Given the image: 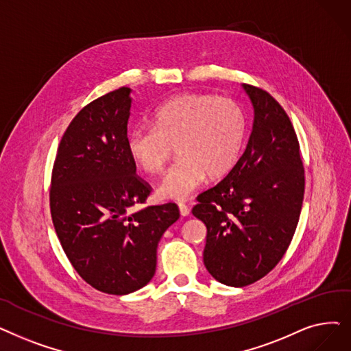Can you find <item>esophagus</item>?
I'll return each instance as SVG.
<instances>
[{"label":"esophagus","mask_w":351,"mask_h":351,"mask_svg":"<svg viewBox=\"0 0 351 351\" xmlns=\"http://www.w3.org/2000/svg\"><path fill=\"white\" fill-rule=\"evenodd\" d=\"M179 212H180L182 217H188L191 209H189V206L185 205V204H179Z\"/></svg>","instance_id":"obj_1"}]
</instances>
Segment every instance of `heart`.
I'll return each instance as SVG.
<instances>
[{
    "label": "heart",
    "instance_id": "b5f03b06",
    "mask_svg": "<svg viewBox=\"0 0 351 351\" xmlns=\"http://www.w3.org/2000/svg\"><path fill=\"white\" fill-rule=\"evenodd\" d=\"M245 139V117L231 99L212 95H179L162 104L154 125L128 134V150L141 169L160 173L176 146L180 159L166 173L158 193L184 201L205 176L219 179L239 160Z\"/></svg>",
    "mask_w": 351,
    "mask_h": 351
}]
</instances>
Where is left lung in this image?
Returning <instances> with one entry per match:
<instances>
[{"label":"left lung","instance_id":"1","mask_svg":"<svg viewBox=\"0 0 351 351\" xmlns=\"http://www.w3.org/2000/svg\"><path fill=\"white\" fill-rule=\"evenodd\" d=\"M254 108L248 145L234 169L196 197L206 225L204 264L217 281L245 287L276 267L294 237L304 199L300 143L281 104L242 84Z\"/></svg>","mask_w":351,"mask_h":351}]
</instances>
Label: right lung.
I'll list each match as a JSON object with an SVG mask.
<instances>
[{"instance_id":"1","label":"right lung","mask_w":351,"mask_h":351,"mask_svg":"<svg viewBox=\"0 0 351 351\" xmlns=\"http://www.w3.org/2000/svg\"><path fill=\"white\" fill-rule=\"evenodd\" d=\"M130 91L120 87L75 114L58 145L50 186L51 219L69 261L87 284L113 295L152 280L158 243L179 219L172 202L130 210L152 191L128 150Z\"/></svg>"}]
</instances>
